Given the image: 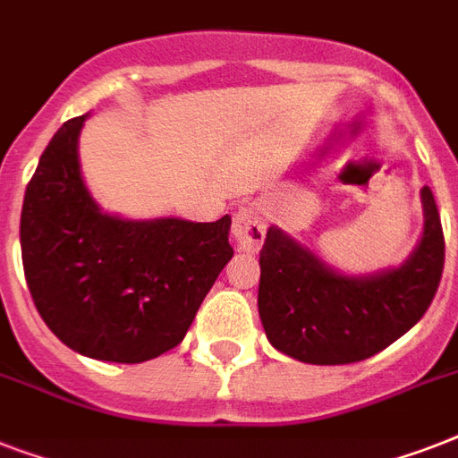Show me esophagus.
I'll return each mask as SVG.
<instances>
[{
  "mask_svg": "<svg viewBox=\"0 0 458 458\" xmlns=\"http://www.w3.org/2000/svg\"><path fill=\"white\" fill-rule=\"evenodd\" d=\"M266 228H268V214L261 204H244L237 208L233 218V237L240 250L259 251L264 244Z\"/></svg>",
  "mask_w": 458,
  "mask_h": 458,
  "instance_id": "esophagus-1",
  "label": "esophagus"
}]
</instances>
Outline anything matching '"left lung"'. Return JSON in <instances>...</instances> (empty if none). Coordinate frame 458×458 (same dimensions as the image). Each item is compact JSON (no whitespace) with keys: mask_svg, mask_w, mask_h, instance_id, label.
Returning <instances> with one entry per match:
<instances>
[{"mask_svg":"<svg viewBox=\"0 0 458 458\" xmlns=\"http://www.w3.org/2000/svg\"><path fill=\"white\" fill-rule=\"evenodd\" d=\"M423 235L404 264L373 276H344L268 228L259 257V316L273 347L297 361H363L409 333L433 301L445 266V237L430 187L420 190Z\"/></svg>","mask_w":458,"mask_h":458,"instance_id":"1","label":"left lung"}]
</instances>
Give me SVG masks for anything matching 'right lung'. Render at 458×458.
Returning <instances> with one entry per match:
<instances>
[{
    "label": "right lung",
    "mask_w": 458,
    "mask_h": 458,
    "mask_svg": "<svg viewBox=\"0 0 458 458\" xmlns=\"http://www.w3.org/2000/svg\"><path fill=\"white\" fill-rule=\"evenodd\" d=\"M85 118L61 125L25 187V280L66 347L99 361L142 363L182 342L233 259L230 216L132 221L102 211L78 161Z\"/></svg>",
    "instance_id": "add662e5"
}]
</instances>
